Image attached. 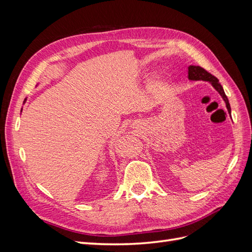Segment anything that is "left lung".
I'll return each mask as SVG.
<instances>
[{
  "label": "left lung",
  "mask_w": 252,
  "mask_h": 252,
  "mask_svg": "<svg viewBox=\"0 0 252 252\" xmlns=\"http://www.w3.org/2000/svg\"><path fill=\"white\" fill-rule=\"evenodd\" d=\"M188 79L191 81H207L209 82L211 85L215 87V89L218 91V93L220 94V96L223 97V100L226 103V107L228 112H231V108H230V104L229 101L224 93V89L222 87V85L219 83V80L212 75L211 73H209L207 70H205L204 68H202L201 66H193L190 65L188 67Z\"/></svg>",
  "instance_id": "8db88e82"
}]
</instances>
